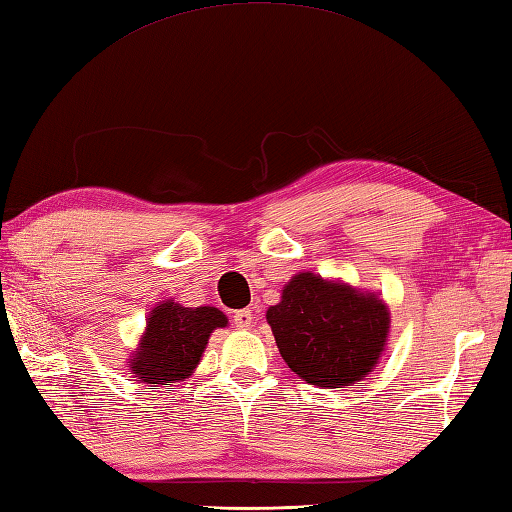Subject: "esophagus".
<instances>
[{"label":"esophagus","mask_w":512,"mask_h":512,"mask_svg":"<svg viewBox=\"0 0 512 512\" xmlns=\"http://www.w3.org/2000/svg\"><path fill=\"white\" fill-rule=\"evenodd\" d=\"M252 322H254V315L249 309H241V311L234 313V326L236 328H249V326H252Z\"/></svg>","instance_id":"34e87169"}]
</instances>
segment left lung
Listing matches in <instances>:
<instances>
[{"mask_svg": "<svg viewBox=\"0 0 512 512\" xmlns=\"http://www.w3.org/2000/svg\"><path fill=\"white\" fill-rule=\"evenodd\" d=\"M267 322L287 366L317 388L350 385L368 374L385 346L390 313L374 295L298 274L269 306Z\"/></svg>", "mask_w": 512, "mask_h": 512, "instance_id": "8db88e82", "label": "left lung"}]
</instances>
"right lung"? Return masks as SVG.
Masks as SVG:
<instances>
[{
    "label": "right lung",
    "mask_w": 512,
    "mask_h": 512,
    "mask_svg": "<svg viewBox=\"0 0 512 512\" xmlns=\"http://www.w3.org/2000/svg\"><path fill=\"white\" fill-rule=\"evenodd\" d=\"M227 326V317L214 306H181L164 302L149 315L140 348L129 361L140 381L168 385L190 377L214 328Z\"/></svg>",
    "instance_id": "right-lung-1"
}]
</instances>
